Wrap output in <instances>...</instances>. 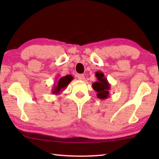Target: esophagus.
Listing matches in <instances>:
<instances>
[{"instance_id": "obj_1", "label": "esophagus", "mask_w": 159, "mask_h": 159, "mask_svg": "<svg viewBox=\"0 0 159 159\" xmlns=\"http://www.w3.org/2000/svg\"><path fill=\"white\" fill-rule=\"evenodd\" d=\"M78 79H79V80H83L85 79V76L83 74H79L78 75Z\"/></svg>"}]
</instances>
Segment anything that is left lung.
Listing matches in <instances>:
<instances>
[{
	"mask_svg": "<svg viewBox=\"0 0 159 159\" xmlns=\"http://www.w3.org/2000/svg\"><path fill=\"white\" fill-rule=\"evenodd\" d=\"M95 75L98 81L93 83L92 86L94 90L97 92V97L100 99H107L109 96V90L111 88L109 83L102 72L97 71Z\"/></svg>",
	"mask_w": 159,
	"mask_h": 159,
	"instance_id": "obj_1",
	"label": "left lung"
}]
</instances>
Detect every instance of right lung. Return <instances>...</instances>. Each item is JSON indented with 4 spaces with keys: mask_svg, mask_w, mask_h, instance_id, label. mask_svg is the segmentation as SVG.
<instances>
[{
    "mask_svg": "<svg viewBox=\"0 0 159 159\" xmlns=\"http://www.w3.org/2000/svg\"><path fill=\"white\" fill-rule=\"evenodd\" d=\"M72 80H73V76L71 75H66V76L61 77L57 80L55 83H54V86L52 90L53 95H60Z\"/></svg>",
    "mask_w": 159,
    "mask_h": 159,
    "instance_id": "add662e5",
    "label": "right lung"
}]
</instances>
